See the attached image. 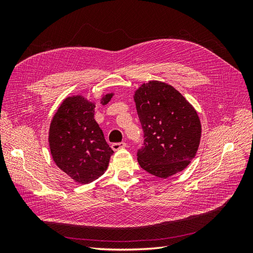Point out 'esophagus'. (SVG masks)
<instances>
[{"label":"esophagus","instance_id":"34e87169","mask_svg":"<svg viewBox=\"0 0 253 253\" xmlns=\"http://www.w3.org/2000/svg\"><path fill=\"white\" fill-rule=\"evenodd\" d=\"M126 147V142H116V143H112V149L114 151H118L120 149H124Z\"/></svg>","mask_w":253,"mask_h":253}]
</instances>
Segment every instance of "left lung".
<instances>
[{"label": "left lung", "instance_id": "left-lung-1", "mask_svg": "<svg viewBox=\"0 0 253 253\" xmlns=\"http://www.w3.org/2000/svg\"><path fill=\"white\" fill-rule=\"evenodd\" d=\"M144 147L137 160L143 170L160 178L181 172L200 147L202 125L197 112L170 84L152 80L134 91Z\"/></svg>", "mask_w": 253, "mask_h": 253}]
</instances>
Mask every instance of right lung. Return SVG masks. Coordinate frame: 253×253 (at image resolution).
I'll return each instance as SVG.
<instances>
[{
	"label": "right lung",
	"mask_w": 253,
	"mask_h": 253,
	"mask_svg": "<svg viewBox=\"0 0 253 253\" xmlns=\"http://www.w3.org/2000/svg\"><path fill=\"white\" fill-rule=\"evenodd\" d=\"M113 93L103 95L109 103ZM96 105L81 95L65 98L53 115L48 143L53 162L78 183H89L106 171L114 151L94 119Z\"/></svg>",
	"instance_id": "add662e5"
}]
</instances>
